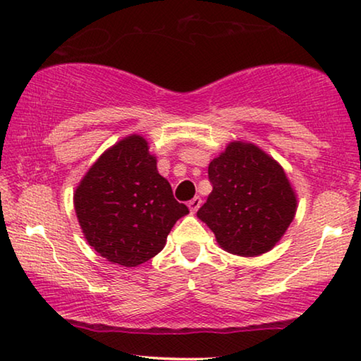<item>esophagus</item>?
<instances>
[{
	"label": "esophagus",
	"instance_id": "1",
	"mask_svg": "<svg viewBox=\"0 0 361 361\" xmlns=\"http://www.w3.org/2000/svg\"><path fill=\"white\" fill-rule=\"evenodd\" d=\"M201 204H202V199L199 197V196H196V197H192L190 202H188V207H190V211L195 214L199 207H201Z\"/></svg>",
	"mask_w": 361,
	"mask_h": 361
}]
</instances>
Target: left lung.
<instances>
[{
	"label": "left lung",
	"mask_w": 361,
	"mask_h": 361,
	"mask_svg": "<svg viewBox=\"0 0 361 361\" xmlns=\"http://www.w3.org/2000/svg\"><path fill=\"white\" fill-rule=\"evenodd\" d=\"M212 192L197 217L219 246L255 257L271 251L292 224L297 192L276 159L256 144L232 141L209 164Z\"/></svg>",
	"instance_id": "8db88e82"
}]
</instances>
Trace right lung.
<instances>
[{
    "label": "right lung",
    "instance_id": "right-lung-1",
    "mask_svg": "<svg viewBox=\"0 0 361 361\" xmlns=\"http://www.w3.org/2000/svg\"><path fill=\"white\" fill-rule=\"evenodd\" d=\"M74 211L87 243L125 267L159 255L176 220L190 212L141 134L123 137L95 160L74 191Z\"/></svg>",
    "mask_w": 361,
    "mask_h": 361
}]
</instances>
